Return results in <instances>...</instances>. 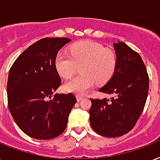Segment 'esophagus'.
Listing matches in <instances>:
<instances>
[{
  "instance_id": "esophagus-1",
  "label": "esophagus",
  "mask_w": 160,
  "mask_h": 160,
  "mask_svg": "<svg viewBox=\"0 0 160 160\" xmlns=\"http://www.w3.org/2000/svg\"><path fill=\"white\" fill-rule=\"evenodd\" d=\"M76 98H77L78 102H80V101L84 99L85 97H84V96H79V95H77V96H76Z\"/></svg>"
}]
</instances>
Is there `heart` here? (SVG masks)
<instances>
[{
	"instance_id": "1",
	"label": "heart",
	"mask_w": 160,
	"mask_h": 160,
	"mask_svg": "<svg viewBox=\"0 0 160 160\" xmlns=\"http://www.w3.org/2000/svg\"><path fill=\"white\" fill-rule=\"evenodd\" d=\"M55 69L64 79L71 77L80 67V75L64 85V91L84 94L95 84L104 85L114 75L118 56L112 49L89 40L75 42L69 48V55L58 53L56 55Z\"/></svg>"
}]
</instances>
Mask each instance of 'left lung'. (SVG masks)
Here are the masks:
<instances>
[{
    "label": "left lung",
    "instance_id": "left-lung-1",
    "mask_svg": "<svg viewBox=\"0 0 160 160\" xmlns=\"http://www.w3.org/2000/svg\"><path fill=\"white\" fill-rule=\"evenodd\" d=\"M118 64L112 79L99 91L111 99H91L90 122L103 137L116 138L133 128L144 108L149 79L141 56L123 42L113 43Z\"/></svg>",
    "mask_w": 160,
    "mask_h": 160
}]
</instances>
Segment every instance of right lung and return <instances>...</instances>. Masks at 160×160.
<instances>
[{"label":"right lung","mask_w":160,"mask_h":160,"mask_svg":"<svg viewBox=\"0 0 160 160\" xmlns=\"http://www.w3.org/2000/svg\"><path fill=\"white\" fill-rule=\"evenodd\" d=\"M66 38H45L21 53L10 69L8 107L19 128L36 139H51L65 130L76 103L73 94H55L61 78L54 61ZM49 98L50 100H48Z\"/></svg>","instance_id":"right-lung-1"}]
</instances>
